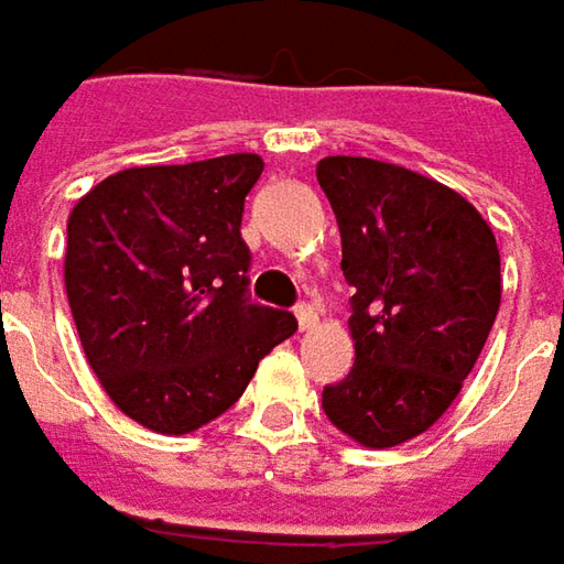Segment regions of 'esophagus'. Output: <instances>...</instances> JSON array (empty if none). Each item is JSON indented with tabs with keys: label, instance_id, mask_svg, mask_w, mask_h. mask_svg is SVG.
<instances>
[{
	"label": "esophagus",
	"instance_id": "1",
	"mask_svg": "<svg viewBox=\"0 0 564 564\" xmlns=\"http://www.w3.org/2000/svg\"><path fill=\"white\" fill-rule=\"evenodd\" d=\"M296 321H300V330H312V327L318 324V312H315V305L300 302V305H296Z\"/></svg>",
	"mask_w": 564,
	"mask_h": 564
}]
</instances>
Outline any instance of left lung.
I'll return each mask as SVG.
<instances>
[{
    "instance_id": "1",
    "label": "left lung",
    "mask_w": 564,
    "mask_h": 564,
    "mask_svg": "<svg viewBox=\"0 0 564 564\" xmlns=\"http://www.w3.org/2000/svg\"><path fill=\"white\" fill-rule=\"evenodd\" d=\"M315 174L356 290V365L321 405L346 437L390 449L424 434L471 375L502 300L499 249L475 205L409 167L327 155Z\"/></svg>"
}]
</instances>
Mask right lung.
I'll return each instance as SVG.
<instances>
[{"instance_id": "obj_1", "label": "right lung", "mask_w": 564, "mask_h": 564, "mask_svg": "<svg viewBox=\"0 0 564 564\" xmlns=\"http://www.w3.org/2000/svg\"><path fill=\"white\" fill-rule=\"evenodd\" d=\"M252 152L127 167L70 208L65 290L89 368L111 402L181 437L243 397L296 318L256 305L243 203L262 177Z\"/></svg>"}]
</instances>
